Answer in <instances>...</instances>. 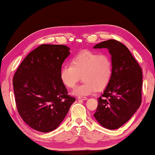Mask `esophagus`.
Returning <instances> with one entry per match:
<instances>
[{
	"instance_id": "34e87169",
	"label": "esophagus",
	"mask_w": 155,
	"mask_h": 155,
	"mask_svg": "<svg viewBox=\"0 0 155 155\" xmlns=\"http://www.w3.org/2000/svg\"><path fill=\"white\" fill-rule=\"evenodd\" d=\"M78 98L80 99V100H87V98L86 97H84V96H79V97H78Z\"/></svg>"
}]
</instances>
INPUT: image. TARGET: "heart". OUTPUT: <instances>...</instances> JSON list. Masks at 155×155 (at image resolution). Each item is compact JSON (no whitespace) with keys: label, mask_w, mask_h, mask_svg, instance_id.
Wrapping results in <instances>:
<instances>
[{"label":"heart","mask_w":155,"mask_h":155,"mask_svg":"<svg viewBox=\"0 0 155 155\" xmlns=\"http://www.w3.org/2000/svg\"><path fill=\"white\" fill-rule=\"evenodd\" d=\"M112 72V61L109 55L84 51L72 58L71 65L63 66L60 71V79L66 87L73 88L81 75L83 84L75 87L72 94L88 96L97 89L102 90L108 86Z\"/></svg>","instance_id":"obj_1"}]
</instances>
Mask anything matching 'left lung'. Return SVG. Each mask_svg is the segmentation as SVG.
<instances>
[{
	"instance_id": "1",
	"label": "left lung",
	"mask_w": 155,
	"mask_h": 155,
	"mask_svg": "<svg viewBox=\"0 0 155 155\" xmlns=\"http://www.w3.org/2000/svg\"><path fill=\"white\" fill-rule=\"evenodd\" d=\"M94 48L108 49L113 66L112 78L97 100L94 116L103 127L114 130L127 122L140 106L142 69L129 49L118 41H104Z\"/></svg>"
}]
</instances>
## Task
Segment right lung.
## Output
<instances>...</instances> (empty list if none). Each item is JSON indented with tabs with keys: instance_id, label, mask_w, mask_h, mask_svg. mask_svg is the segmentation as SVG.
Segmentation results:
<instances>
[{
	"instance_id": "right-lung-1",
	"label": "right lung",
	"mask_w": 155,
	"mask_h": 155,
	"mask_svg": "<svg viewBox=\"0 0 155 155\" xmlns=\"http://www.w3.org/2000/svg\"><path fill=\"white\" fill-rule=\"evenodd\" d=\"M64 45H41L27 55L14 75L16 105L34 130L49 132L64 120L75 98L68 95L60 71L70 54Z\"/></svg>"
}]
</instances>
